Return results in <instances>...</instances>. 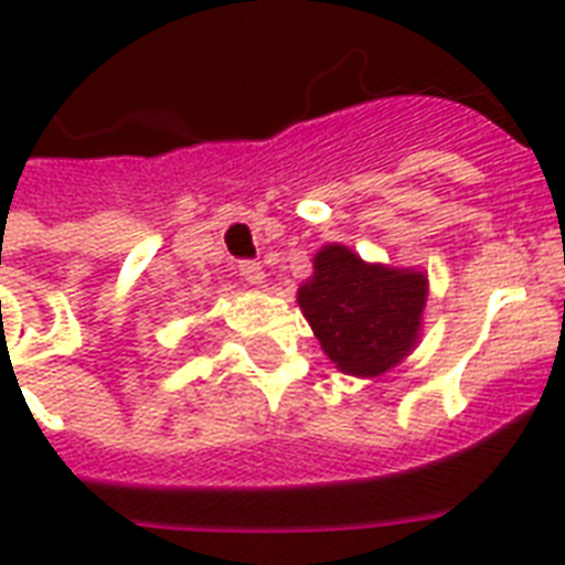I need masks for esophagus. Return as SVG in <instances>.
Segmentation results:
<instances>
[{
    "label": "esophagus",
    "instance_id": "34e87169",
    "mask_svg": "<svg viewBox=\"0 0 565 565\" xmlns=\"http://www.w3.org/2000/svg\"><path fill=\"white\" fill-rule=\"evenodd\" d=\"M239 275H243V281L255 284V287H260V284L266 281L264 266L255 264V260H243V264H239Z\"/></svg>",
    "mask_w": 565,
    "mask_h": 565
}]
</instances>
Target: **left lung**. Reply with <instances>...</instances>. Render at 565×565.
Listing matches in <instances>:
<instances>
[{"instance_id": "8db88e82", "label": "left lung", "mask_w": 565, "mask_h": 565, "mask_svg": "<svg viewBox=\"0 0 565 565\" xmlns=\"http://www.w3.org/2000/svg\"><path fill=\"white\" fill-rule=\"evenodd\" d=\"M296 301L337 370L377 377L422 340L428 275L413 266L370 264L349 246L328 243L313 255V275Z\"/></svg>"}]
</instances>
